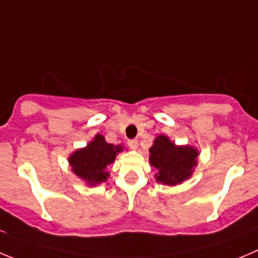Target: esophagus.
Masks as SVG:
<instances>
[{"instance_id": "1", "label": "esophagus", "mask_w": 258, "mask_h": 258, "mask_svg": "<svg viewBox=\"0 0 258 258\" xmlns=\"http://www.w3.org/2000/svg\"><path fill=\"white\" fill-rule=\"evenodd\" d=\"M128 146L131 148V149H138L139 146V141L138 140H128Z\"/></svg>"}]
</instances>
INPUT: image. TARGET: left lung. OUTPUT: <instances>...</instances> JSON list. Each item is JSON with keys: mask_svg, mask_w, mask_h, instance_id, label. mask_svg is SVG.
<instances>
[{"mask_svg": "<svg viewBox=\"0 0 258 258\" xmlns=\"http://www.w3.org/2000/svg\"><path fill=\"white\" fill-rule=\"evenodd\" d=\"M149 152L150 164L158 171L155 180L169 186L187 180L198 164V149L175 145L166 135L157 136Z\"/></svg>", "mask_w": 258, "mask_h": 258, "instance_id": "left-lung-1", "label": "left lung"}]
</instances>
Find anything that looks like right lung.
Listing matches in <instances>:
<instances>
[{
	"mask_svg": "<svg viewBox=\"0 0 258 258\" xmlns=\"http://www.w3.org/2000/svg\"><path fill=\"white\" fill-rule=\"evenodd\" d=\"M122 150V145L106 143L103 135L97 134L86 148L71 154L68 162L72 166V171L78 177L85 180L87 185L95 186L106 181L109 176L106 167L114 162L117 154Z\"/></svg>",
	"mask_w": 258,
	"mask_h": 258,
	"instance_id": "right-lung-1",
	"label": "right lung"
}]
</instances>
